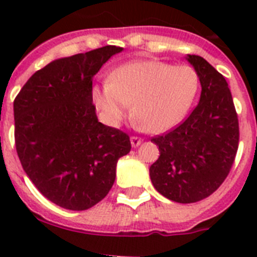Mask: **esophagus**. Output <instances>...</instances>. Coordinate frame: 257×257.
I'll use <instances>...</instances> for the list:
<instances>
[{
  "mask_svg": "<svg viewBox=\"0 0 257 257\" xmlns=\"http://www.w3.org/2000/svg\"><path fill=\"white\" fill-rule=\"evenodd\" d=\"M143 143V139L142 138H139V136H131V145H133L134 148H136V147H139L140 144Z\"/></svg>",
  "mask_w": 257,
  "mask_h": 257,
  "instance_id": "1",
  "label": "esophagus"
}]
</instances>
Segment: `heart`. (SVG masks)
Returning a JSON list of instances; mask_svg holds the SVG:
<instances>
[{
    "mask_svg": "<svg viewBox=\"0 0 257 257\" xmlns=\"http://www.w3.org/2000/svg\"><path fill=\"white\" fill-rule=\"evenodd\" d=\"M199 88L190 65L139 60L121 65L108 83L92 88V99L106 123L115 126L130 112L153 133H165L187 115Z\"/></svg>",
    "mask_w": 257,
    "mask_h": 257,
    "instance_id": "heart-1",
    "label": "heart"
}]
</instances>
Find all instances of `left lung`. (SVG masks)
Returning <instances> with one entry per match:
<instances>
[{
  "label": "left lung",
  "mask_w": 257,
  "mask_h": 257,
  "mask_svg": "<svg viewBox=\"0 0 257 257\" xmlns=\"http://www.w3.org/2000/svg\"><path fill=\"white\" fill-rule=\"evenodd\" d=\"M201 82L199 103L174 130L152 139L160 157L149 175L157 192L179 203L211 196L230 171L239 142L238 115L228 82L198 55H188Z\"/></svg>",
  "instance_id": "8db88e82"
}]
</instances>
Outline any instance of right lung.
Listing matches in <instances>:
<instances>
[{
  "label": "right lung",
  "mask_w": 257,
  "mask_h": 257,
  "mask_svg": "<svg viewBox=\"0 0 257 257\" xmlns=\"http://www.w3.org/2000/svg\"><path fill=\"white\" fill-rule=\"evenodd\" d=\"M122 47L61 58L37 70L14 100L15 147L23 169L47 199L83 211L106 196L115 166L131 151L123 131L97 121L92 77Z\"/></svg>",
  "instance_id": "obj_1"
}]
</instances>
